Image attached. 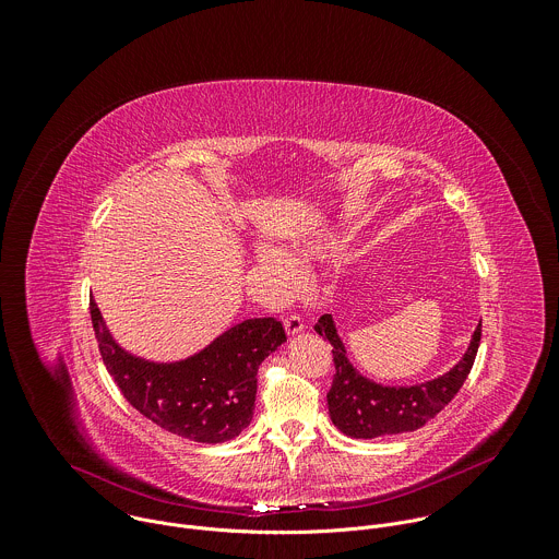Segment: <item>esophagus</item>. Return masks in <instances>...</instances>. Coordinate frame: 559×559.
<instances>
[{
    "instance_id": "esophagus-1",
    "label": "esophagus",
    "mask_w": 559,
    "mask_h": 559,
    "mask_svg": "<svg viewBox=\"0 0 559 559\" xmlns=\"http://www.w3.org/2000/svg\"><path fill=\"white\" fill-rule=\"evenodd\" d=\"M283 325H285V332H287L289 336H296V334H300V332L305 330V325H302V318H300V316H296V313L287 316L285 321H283Z\"/></svg>"
}]
</instances>
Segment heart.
Listing matches in <instances>:
<instances>
[{"label": "heart", "mask_w": 559, "mask_h": 559, "mask_svg": "<svg viewBox=\"0 0 559 559\" xmlns=\"http://www.w3.org/2000/svg\"><path fill=\"white\" fill-rule=\"evenodd\" d=\"M261 259H263V263L267 265V270L274 274L276 281H289V278L296 274L294 261H292L285 252H281V250L265 248V250L261 252Z\"/></svg>", "instance_id": "1"}]
</instances>
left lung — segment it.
Wrapping results in <instances>:
<instances>
[{"instance_id":"1","label":"left lung","mask_w":559,"mask_h":559,"mask_svg":"<svg viewBox=\"0 0 559 559\" xmlns=\"http://www.w3.org/2000/svg\"><path fill=\"white\" fill-rule=\"evenodd\" d=\"M313 330L332 343L336 369L332 389L328 391L332 423L345 436L365 440L416 431L436 418L464 384L483 336L480 323L475 328L462 360L447 373L412 386H384L365 378L349 362L347 349L330 313L318 318Z\"/></svg>"}]
</instances>
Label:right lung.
Here are the masks:
<instances>
[{
    "mask_svg": "<svg viewBox=\"0 0 559 559\" xmlns=\"http://www.w3.org/2000/svg\"><path fill=\"white\" fill-rule=\"evenodd\" d=\"M91 318L126 401L156 427L203 444L227 442L250 425L259 365L287 341L276 318H248L186 360L152 362L119 347L95 298Z\"/></svg>",
    "mask_w": 559,
    "mask_h": 559,
    "instance_id": "right-lung-1",
    "label": "right lung"
}]
</instances>
